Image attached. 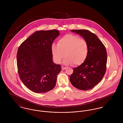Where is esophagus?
Masks as SVG:
<instances>
[{"mask_svg":"<svg viewBox=\"0 0 123 123\" xmlns=\"http://www.w3.org/2000/svg\"><path fill=\"white\" fill-rule=\"evenodd\" d=\"M66 67H63V66H62V70H65L66 69Z\"/></svg>","mask_w":123,"mask_h":123,"instance_id":"obj_1","label":"esophagus"}]
</instances>
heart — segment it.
<instances>
[{
  "label": "heart",
  "instance_id": "heart-1",
  "mask_svg": "<svg viewBox=\"0 0 123 123\" xmlns=\"http://www.w3.org/2000/svg\"><path fill=\"white\" fill-rule=\"evenodd\" d=\"M51 51L54 61L57 63H61L65 56V64L80 65L88 57V46L85 40L77 35L67 34L58 40L57 44H52Z\"/></svg>",
  "mask_w": 123,
  "mask_h": 123
}]
</instances>
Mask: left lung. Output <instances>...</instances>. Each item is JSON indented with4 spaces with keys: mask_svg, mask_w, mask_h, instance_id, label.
Instances as JSON below:
<instances>
[{
    "mask_svg": "<svg viewBox=\"0 0 123 123\" xmlns=\"http://www.w3.org/2000/svg\"><path fill=\"white\" fill-rule=\"evenodd\" d=\"M71 31L81 35L87 41L88 53L85 62L73 69L70 77V82L79 89H91L101 81L105 74L107 62L105 46L97 35L88 30Z\"/></svg>",
    "mask_w": 123,
    "mask_h": 123,
    "instance_id": "left-lung-1",
    "label": "left lung"
}]
</instances>
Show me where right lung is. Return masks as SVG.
I'll return each mask as SVG.
<instances>
[{
    "label": "right lung",
    "mask_w": 123,
    "mask_h": 123,
    "mask_svg": "<svg viewBox=\"0 0 123 123\" xmlns=\"http://www.w3.org/2000/svg\"><path fill=\"white\" fill-rule=\"evenodd\" d=\"M59 33L56 29L36 31L18 49L17 66L20 79L34 92L45 93L56 85L61 67L53 62L51 47Z\"/></svg>",
    "instance_id": "1"
}]
</instances>
